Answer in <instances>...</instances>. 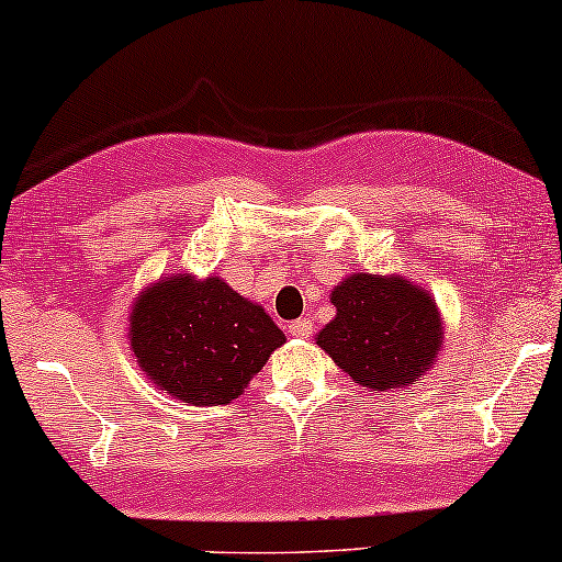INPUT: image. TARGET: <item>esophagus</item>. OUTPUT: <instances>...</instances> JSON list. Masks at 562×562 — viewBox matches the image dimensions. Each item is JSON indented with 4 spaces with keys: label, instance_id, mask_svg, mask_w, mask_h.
Masks as SVG:
<instances>
[{
    "label": "esophagus",
    "instance_id": "obj_1",
    "mask_svg": "<svg viewBox=\"0 0 562 562\" xmlns=\"http://www.w3.org/2000/svg\"><path fill=\"white\" fill-rule=\"evenodd\" d=\"M288 333L293 335V337H311L314 335V319H308V316H303V319H295V322H290L288 324Z\"/></svg>",
    "mask_w": 562,
    "mask_h": 562
}]
</instances>
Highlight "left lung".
<instances>
[{"mask_svg": "<svg viewBox=\"0 0 562 562\" xmlns=\"http://www.w3.org/2000/svg\"><path fill=\"white\" fill-rule=\"evenodd\" d=\"M337 316L316 346L369 390L414 384L442 348V322L427 290L401 277L353 274L333 290Z\"/></svg>", "mask_w": 562, "mask_h": 562, "instance_id": "8db88e82", "label": "left lung"}]
</instances>
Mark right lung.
Wrapping results in <instances>:
<instances>
[{
  "instance_id": "1",
  "label": "right lung",
  "mask_w": 562,
  "mask_h": 562,
  "mask_svg": "<svg viewBox=\"0 0 562 562\" xmlns=\"http://www.w3.org/2000/svg\"><path fill=\"white\" fill-rule=\"evenodd\" d=\"M282 329L220 277H167L144 290L131 314V346L148 380L182 403L235 401L259 374Z\"/></svg>"
}]
</instances>
